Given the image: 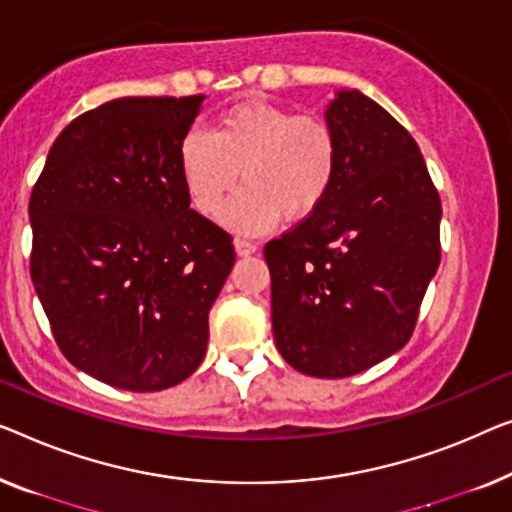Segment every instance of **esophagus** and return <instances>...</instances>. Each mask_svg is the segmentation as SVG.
<instances>
[{
  "label": "esophagus",
  "instance_id": "34e87169",
  "mask_svg": "<svg viewBox=\"0 0 512 512\" xmlns=\"http://www.w3.org/2000/svg\"><path fill=\"white\" fill-rule=\"evenodd\" d=\"M233 244H235V254H238V256H251V254H256V251H258L254 242L242 240V238H235Z\"/></svg>",
  "mask_w": 512,
  "mask_h": 512
}]
</instances>
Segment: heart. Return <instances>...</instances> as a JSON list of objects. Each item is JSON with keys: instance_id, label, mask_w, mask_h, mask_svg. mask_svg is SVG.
<instances>
[{"instance_id": "heart-1", "label": "heart", "mask_w": 512, "mask_h": 512, "mask_svg": "<svg viewBox=\"0 0 512 512\" xmlns=\"http://www.w3.org/2000/svg\"><path fill=\"white\" fill-rule=\"evenodd\" d=\"M180 175L201 214H217L235 187L247 184L224 210V224L244 235L314 217L339 175V138L321 117L263 99L226 108L212 133L191 129L180 140Z\"/></svg>"}]
</instances>
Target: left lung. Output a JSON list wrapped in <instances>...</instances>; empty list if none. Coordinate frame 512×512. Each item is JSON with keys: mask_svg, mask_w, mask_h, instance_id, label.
<instances>
[{"mask_svg": "<svg viewBox=\"0 0 512 512\" xmlns=\"http://www.w3.org/2000/svg\"><path fill=\"white\" fill-rule=\"evenodd\" d=\"M325 122L339 138L332 194L263 254L279 353L344 379L411 339L441 261V198L416 140L369 96L339 90Z\"/></svg>", "mask_w": 512, "mask_h": 512, "instance_id": "1", "label": "left lung"}]
</instances>
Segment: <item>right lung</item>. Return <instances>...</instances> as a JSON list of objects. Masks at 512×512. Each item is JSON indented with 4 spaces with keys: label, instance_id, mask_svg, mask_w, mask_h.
Masks as SVG:
<instances>
[{
    "label": "right lung",
    "instance_id": "add662e5",
    "mask_svg": "<svg viewBox=\"0 0 512 512\" xmlns=\"http://www.w3.org/2000/svg\"><path fill=\"white\" fill-rule=\"evenodd\" d=\"M198 96H127L76 117L29 198V272L73 367L157 392L191 376L207 314L233 270V238L191 210L180 140Z\"/></svg>",
    "mask_w": 512,
    "mask_h": 512
}]
</instances>
